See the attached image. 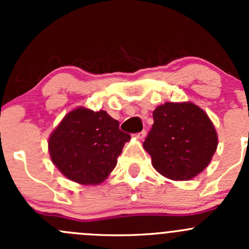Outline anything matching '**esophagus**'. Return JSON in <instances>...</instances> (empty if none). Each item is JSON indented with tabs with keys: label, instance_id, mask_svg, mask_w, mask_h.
I'll return each instance as SVG.
<instances>
[{
	"label": "esophagus",
	"instance_id": "1",
	"mask_svg": "<svg viewBox=\"0 0 249 249\" xmlns=\"http://www.w3.org/2000/svg\"><path fill=\"white\" fill-rule=\"evenodd\" d=\"M145 134H147V132H145V130H142V131L137 132V134L135 135V136H136V139L143 140V139H144V137H145Z\"/></svg>",
	"mask_w": 249,
	"mask_h": 249
}]
</instances>
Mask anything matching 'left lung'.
Here are the masks:
<instances>
[{
    "instance_id": "8db88e82",
    "label": "left lung",
    "mask_w": 249,
    "mask_h": 249,
    "mask_svg": "<svg viewBox=\"0 0 249 249\" xmlns=\"http://www.w3.org/2000/svg\"><path fill=\"white\" fill-rule=\"evenodd\" d=\"M153 119L143 147L158 172L185 180L207 167L218 139L212 122L200 107L190 102H166L154 109Z\"/></svg>"
}]
</instances>
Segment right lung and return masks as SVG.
<instances>
[{
    "label": "right lung",
    "mask_w": 249,
    "mask_h": 249,
    "mask_svg": "<svg viewBox=\"0 0 249 249\" xmlns=\"http://www.w3.org/2000/svg\"><path fill=\"white\" fill-rule=\"evenodd\" d=\"M131 136L105 110L70 112L49 139L53 162L67 178L80 184L101 183L117 165Z\"/></svg>",
    "instance_id": "1"
}]
</instances>
